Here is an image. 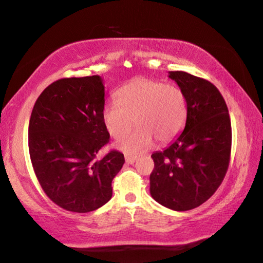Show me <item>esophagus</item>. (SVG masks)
<instances>
[{
    "instance_id": "esophagus-1",
    "label": "esophagus",
    "mask_w": 263,
    "mask_h": 263,
    "mask_svg": "<svg viewBox=\"0 0 263 263\" xmlns=\"http://www.w3.org/2000/svg\"><path fill=\"white\" fill-rule=\"evenodd\" d=\"M125 161L126 163H135L137 161V157H132V155H125Z\"/></svg>"
}]
</instances>
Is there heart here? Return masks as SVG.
I'll return each instance as SVG.
<instances>
[{
	"label": "heart",
	"mask_w": 263,
	"mask_h": 263,
	"mask_svg": "<svg viewBox=\"0 0 263 263\" xmlns=\"http://www.w3.org/2000/svg\"><path fill=\"white\" fill-rule=\"evenodd\" d=\"M116 101L102 108V122L111 137L119 139L136 121L137 130L118 142L125 153L147 149L154 139L167 144L180 135L186 121V100L179 87L162 81L136 78L116 92Z\"/></svg>",
	"instance_id": "obj_1"
}]
</instances>
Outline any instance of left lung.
Instances as JSON below:
<instances>
[{"instance_id":"8db88e82","label":"left lung","mask_w":263,"mask_h":263,"mask_svg":"<svg viewBox=\"0 0 263 263\" xmlns=\"http://www.w3.org/2000/svg\"><path fill=\"white\" fill-rule=\"evenodd\" d=\"M186 100L183 132L162 152H154L151 196L175 211L191 210L216 193L229 168L232 128L228 105L206 80L169 72Z\"/></svg>"}]
</instances>
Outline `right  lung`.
<instances>
[{"label":"right lung","mask_w":263,"mask_h":263,"mask_svg":"<svg viewBox=\"0 0 263 263\" xmlns=\"http://www.w3.org/2000/svg\"><path fill=\"white\" fill-rule=\"evenodd\" d=\"M103 79L99 75L60 79L35 101L29 123V151L34 174L57 205L72 212H90L112 196L114 177L124 155L99 151L110 135L102 122Z\"/></svg>","instance_id":"obj_1"}]
</instances>
